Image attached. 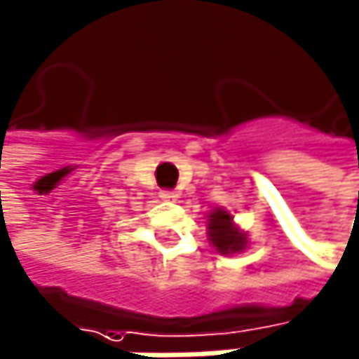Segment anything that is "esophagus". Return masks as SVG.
I'll use <instances>...</instances> for the list:
<instances>
[{"label": "esophagus", "mask_w": 359, "mask_h": 359, "mask_svg": "<svg viewBox=\"0 0 359 359\" xmlns=\"http://www.w3.org/2000/svg\"><path fill=\"white\" fill-rule=\"evenodd\" d=\"M159 198L165 200V202H174V200L178 198V194H176L174 189H161V191H159Z\"/></svg>", "instance_id": "esophagus-1"}]
</instances>
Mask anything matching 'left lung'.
Here are the masks:
<instances>
[{
	"label": "left lung",
	"mask_w": 359,
	"mask_h": 359,
	"mask_svg": "<svg viewBox=\"0 0 359 359\" xmlns=\"http://www.w3.org/2000/svg\"><path fill=\"white\" fill-rule=\"evenodd\" d=\"M208 229H210V241L217 247L219 253L227 255V253H238L245 249L247 238L245 234H241L238 229L232 225V215L227 210H215L208 217Z\"/></svg>",
	"instance_id": "obj_1"
}]
</instances>
